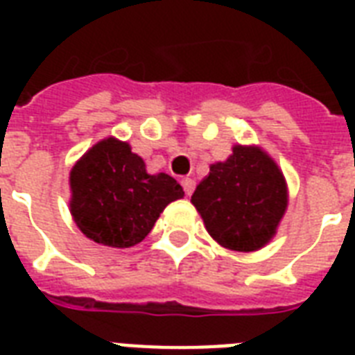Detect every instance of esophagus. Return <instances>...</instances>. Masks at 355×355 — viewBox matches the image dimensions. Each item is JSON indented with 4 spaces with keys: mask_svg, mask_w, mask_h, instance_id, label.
I'll return each instance as SVG.
<instances>
[{
    "mask_svg": "<svg viewBox=\"0 0 355 355\" xmlns=\"http://www.w3.org/2000/svg\"><path fill=\"white\" fill-rule=\"evenodd\" d=\"M182 188L184 191H186V195H191L193 193V189H195V180L193 178H182Z\"/></svg>",
    "mask_w": 355,
    "mask_h": 355,
    "instance_id": "obj_1",
    "label": "esophagus"
}]
</instances>
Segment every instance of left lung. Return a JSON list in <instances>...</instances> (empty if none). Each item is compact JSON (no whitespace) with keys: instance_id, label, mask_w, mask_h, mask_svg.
<instances>
[{"instance_id":"obj_1","label":"left lung","mask_w":355,"mask_h":355,"mask_svg":"<svg viewBox=\"0 0 355 355\" xmlns=\"http://www.w3.org/2000/svg\"><path fill=\"white\" fill-rule=\"evenodd\" d=\"M191 202L221 247L252 252L276 234L287 208V184L265 150L234 145L227 160L211 164Z\"/></svg>"}]
</instances>
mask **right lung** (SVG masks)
Listing matches in <instances>:
<instances>
[{
  "instance_id": "right-lung-1",
  "label": "right lung",
  "mask_w": 355,
  "mask_h": 355,
  "mask_svg": "<svg viewBox=\"0 0 355 355\" xmlns=\"http://www.w3.org/2000/svg\"><path fill=\"white\" fill-rule=\"evenodd\" d=\"M71 216L99 245L128 248L153 230L169 202L182 199V186L166 173L149 175L127 141L96 144L69 173Z\"/></svg>"
}]
</instances>
